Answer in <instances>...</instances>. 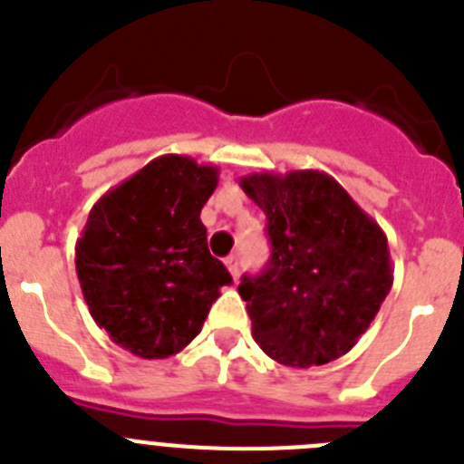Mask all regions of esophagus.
Listing matches in <instances>:
<instances>
[{
	"label": "esophagus",
	"mask_w": 464,
	"mask_h": 464,
	"mask_svg": "<svg viewBox=\"0 0 464 464\" xmlns=\"http://www.w3.org/2000/svg\"><path fill=\"white\" fill-rule=\"evenodd\" d=\"M225 267L229 269V274H232V278H237V276H239V267H241L239 257H237V256H229V257H225Z\"/></svg>",
	"instance_id": "obj_1"
}]
</instances>
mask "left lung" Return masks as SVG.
<instances>
[{
  "mask_svg": "<svg viewBox=\"0 0 464 464\" xmlns=\"http://www.w3.org/2000/svg\"><path fill=\"white\" fill-rule=\"evenodd\" d=\"M239 183L272 241L265 272L239 283L253 339L299 370L346 355L391 293L383 229L325 171H262Z\"/></svg>",
  "mask_w": 464,
  "mask_h": 464,
  "instance_id": "1",
  "label": "left lung"
}]
</instances>
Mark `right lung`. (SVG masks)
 I'll use <instances>...</instances> for the list:
<instances>
[{
    "instance_id": "1",
    "label": "right lung",
    "mask_w": 464,
    "mask_h": 464,
    "mask_svg": "<svg viewBox=\"0 0 464 464\" xmlns=\"http://www.w3.org/2000/svg\"><path fill=\"white\" fill-rule=\"evenodd\" d=\"M216 186V167L162 155L90 208L76 241L85 304L111 342L139 358L183 351L232 283L199 220Z\"/></svg>"
}]
</instances>
